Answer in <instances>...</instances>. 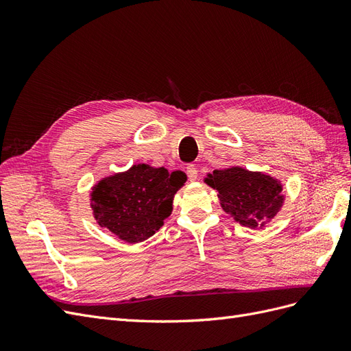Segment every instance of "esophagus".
Returning a JSON list of instances; mask_svg holds the SVG:
<instances>
[{
	"label": "esophagus",
	"mask_w": 351,
	"mask_h": 351,
	"mask_svg": "<svg viewBox=\"0 0 351 351\" xmlns=\"http://www.w3.org/2000/svg\"><path fill=\"white\" fill-rule=\"evenodd\" d=\"M186 173H187V177H189L190 182H195V180L197 178V168H196V165H193V164H189V165H187Z\"/></svg>",
	"instance_id": "34e87169"
}]
</instances>
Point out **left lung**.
<instances>
[{
	"label": "left lung",
	"mask_w": 351,
	"mask_h": 351,
	"mask_svg": "<svg viewBox=\"0 0 351 351\" xmlns=\"http://www.w3.org/2000/svg\"><path fill=\"white\" fill-rule=\"evenodd\" d=\"M205 183L218 192L221 208L244 227L262 228L284 204L280 180L241 167L214 169Z\"/></svg>",
	"instance_id": "8db88e82"
}]
</instances>
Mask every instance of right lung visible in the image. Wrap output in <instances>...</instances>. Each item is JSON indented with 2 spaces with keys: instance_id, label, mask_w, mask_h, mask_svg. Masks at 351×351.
I'll list each match as a JSON object with an SVG mask.
<instances>
[{
  "instance_id": "1",
  "label": "right lung",
  "mask_w": 351,
  "mask_h": 351,
  "mask_svg": "<svg viewBox=\"0 0 351 351\" xmlns=\"http://www.w3.org/2000/svg\"><path fill=\"white\" fill-rule=\"evenodd\" d=\"M187 180L183 171L137 164L92 187L90 208L98 224L127 243L154 236L171 215L173 199Z\"/></svg>"
}]
</instances>
